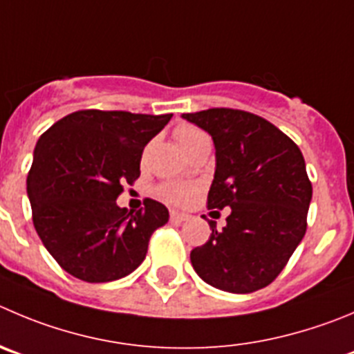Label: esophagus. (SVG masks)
<instances>
[{"mask_svg": "<svg viewBox=\"0 0 354 354\" xmlns=\"http://www.w3.org/2000/svg\"><path fill=\"white\" fill-rule=\"evenodd\" d=\"M187 218H189V215L187 214H183V212H177V210H171L170 212V221L171 222H184V221H187Z\"/></svg>", "mask_w": 354, "mask_h": 354, "instance_id": "obj_1", "label": "esophagus"}]
</instances>
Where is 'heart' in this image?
Returning a JSON list of instances; mask_svg holds the SVG:
<instances>
[{
  "instance_id": "1",
  "label": "heart",
  "mask_w": 354,
  "mask_h": 354,
  "mask_svg": "<svg viewBox=\"0 0 354 354\" xmlns=\"http://www.w3.org/2000/svg\"><path fill=\"white\" fill-rule=\"evenodd\" d=\"M175 137H177V140H179L180 147H187L189 144L196 142V140L200 139H205L207 137V133L201 132L200 129H196V127H191V124H183V127H179L177 129V132H175ZM161 196L167 198L168 201H174V203H187V201L191 200V196H193L194 193V187L189 186V184H180V183H170V184H165V186H161L160 189Z\"/></svg>"
}]
</instances>
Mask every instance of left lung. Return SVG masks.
<instances>
[{
    "mask_svg": "<svg viewBox=\"0 0 354 354\" xmlns=\"http://www.w3.org/2000/svg\"><path fill=\"white\" fill-rule=\"evenodd\" d=\"M210 133L215 174L208 208L230 207L227 224L210 222L208 241L191 252L201 280L233 294L264 288L306 234L313 187L301 149L264 118L238 109L183 114Z\"/></svg>",
    "mask_w": 354,
    "mask_h": 354,
    "instance_id": "left-lung-1",
    "label": "left lung"
}]
</instances>
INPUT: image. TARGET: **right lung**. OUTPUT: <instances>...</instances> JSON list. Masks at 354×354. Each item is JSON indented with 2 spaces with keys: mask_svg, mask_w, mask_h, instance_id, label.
Instances as JSON below:
<instances>
[{
  "mask_svg": "<svg viewBox=\"0 0 354 354\" xmlns=\"http://www.w3.org/2000/svg\"><path fill=\"white\" fill-rule=\"evenodd\" d=\"M170 118L76 111L39 137L28 175L32 222L50 255L74 278L106 283L130 274L146 259L151 234L168 222L160 201L129 212L116 198L139 177L144 147Z\"/></svg>",
  "mask_w": 354,
  "mask_h": 354,
  "instance_id": "obj_1",
  "label": "right lung"
}]
</instances>
